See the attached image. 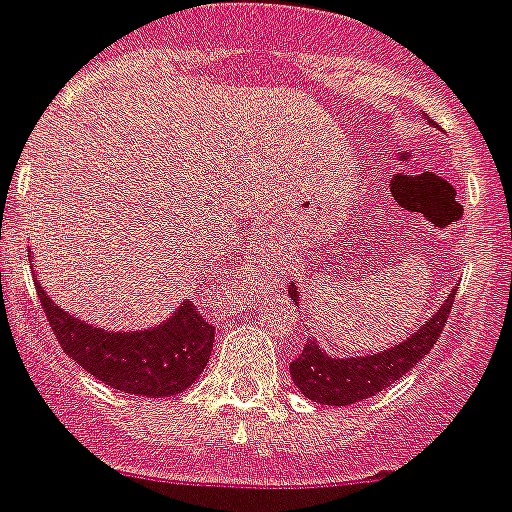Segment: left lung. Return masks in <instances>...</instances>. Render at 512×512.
Here are the masks:
<instances>
[{"label": "left lung", "mask_w": 512, "mask_h": 512, "mask_svg": "<svg viewBox=\"0 0 512 512\" xmlns=\"http://www.w3.org/2000/svg\"><path fill=\"white\" fill-rule=\"evenodd\" d=\"M288 293L296 304H301L299 288L293 283ZM453 296H456V288L448 293L446 301L435 309L433 317L422 324L420 330L381 353L340 358L319 348L317 340H306L299 358L288 366L293 384L311 402L332 404V407H345V404H355L379 394L386 386L402 379L404 373L412 371V366H417L433 350L451 314Z\"/></svg>", "instance_id": "obj_1"}]
</instances>
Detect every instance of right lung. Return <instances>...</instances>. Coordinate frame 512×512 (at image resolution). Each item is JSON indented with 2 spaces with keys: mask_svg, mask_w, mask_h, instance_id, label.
Wrapping results in <instances>:
<instances>
[{
  "mask_svg": "<svg viewBox=\"0 0 512 512\" xmlns=\"http://www.w3.org/2000/svg\"><path fill=\"white\" fill-rule=\"evenodd\" d=\"M35 288L64 353L118 391L151 399L172 397L193 386L211 358L213 324L190 301H182L175 314L157 327L110 332L71 317L43 291L38 278Z\"/></svg>",
  "mask_w": 512,
  "mask_h": 512,
  "instance_id": "add662e5",
  "label": "right lung"
}]
</instances>
